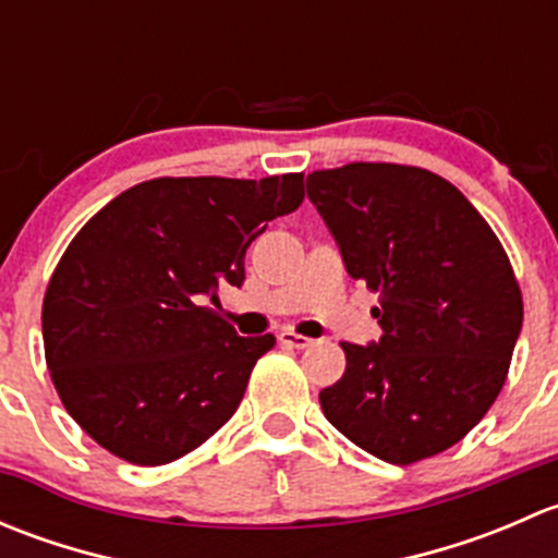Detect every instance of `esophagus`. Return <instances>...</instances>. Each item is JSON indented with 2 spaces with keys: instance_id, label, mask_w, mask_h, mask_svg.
I'll list each match as a JSON object with an SVG mask.
<instances>
[{
  "instance_id": "1",
  "label": "esophagus",
  "mask_w": 558,
  "mask_h": 558,
  "mask_svg": "<svg viewBox=\"0 0 558 558\" xmlns=\"http://www.w3.org/2000/svg\"><path fill=\"white\" fill-rule=\"evenodd\" d=\"M278 340L283 342V345H289V348H300V351H305V348L313 345L311 337L296 335L294 329H283V331H280V335H278Z\"/></svg>"
}]
</instances>
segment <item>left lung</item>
<instances>
[{
    "instance_id": "8db88e82",
    "label": "left lung",
    "mask_w": 558,
    "mask_h": 558,
    "mask_svg": "<svg viewBox=\"0 0 558 558\" xmlns=\"http://www.w3.org/2000/svg\"><path fill=\"white\" fill-rule=\"evenodd\" d=\"M307 196L353 280L380 296L384 337L340 342L345 375L318 393L335 429L388 464L456 446L508 380L523 320L510 258L440 174L351 161L307 174Z\"/></svg>"
}]
</instances>
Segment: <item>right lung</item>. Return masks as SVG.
Returning <instances> with one entry per match:
<instances>
[{
  "mask_svg": "<svg viewBox=\"0 0 558 558\" xmlns=\"http://www.w3.org/2000/svg\"><path fill=\"white\" fill-rule=\"evenodd\" d=\"M302 199V172L154 178L88 218L45 289L43 342L61 404L94 442L159 466L232 418L275 337H240L202 302L243 286L247 245Z\"/></svg>",
  "mask_w": 558,
  "mask_h": 558,
  "instance_id": "obj_1",
  "label": "right lung"
}]
</instances>
